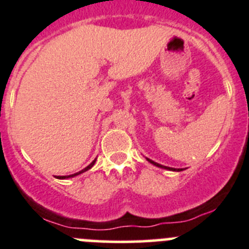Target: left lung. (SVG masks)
Segmentation results:
<instances>
[{
    "instance_id": "left-lung-1",
    "label": "left lung",
    "mask_w": 249,
    "mask_h": 249,
    "mask_svg": "<svg viewBox=\"0 0 249 249\" xmlns=\"http://www.w3.org/2000/svg\"><path fill=\"white\" fill-rule=\"evenodd\" d=\"M146 159H147V160L149 161V163H152V164H153V165L158 166V168H161V169H166V170H173V171H181V170H183V169H175V168H169V166L161 165V164H158V163H156V161L151 160V159H148V158H146Z\"/></svg>"
}]
</instances>
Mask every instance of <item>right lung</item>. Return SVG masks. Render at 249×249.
I'll use <instances>...</instances> for the list:
<instances>
[{"mask_svg":"<svg viewBox=\"0 0 249 249\" xmlns=\"http://www.w3.org/2000/svg\"><path fill=\"white\" fill-rule=\"evenodd\" d=\"M95 161H96V159H95V160L92 161V163L90 164V165H88V166H86L85 169H83V170H81V171H79V173L71 174V175H67V176H58V178H74V176L79 175V174H83V173H85V171H88L89 169H91V168H92V166H93V164H95Z\"/></svg>","mask_w":249,"mask_h":249,"instance_id":"1","label":"right lung"}]
</instances>
